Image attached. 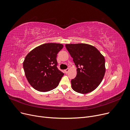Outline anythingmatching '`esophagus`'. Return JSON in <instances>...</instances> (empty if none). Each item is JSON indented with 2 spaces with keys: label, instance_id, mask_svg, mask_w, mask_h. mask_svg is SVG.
Instances as JSON below:
<instances>
[{
  "label": "esophagus",
  "instance_id": "obj_1",
  "mask_svg": "<svg viewBox=\"0 0 130 130\" xmlns=\"http://www.w3.org/2000/svg\"><path fill=\"white\" fill-rule=\"evenodd\" d=\"M69 71V69H67L65 70V72L66 73V74H67V73H68Z\"/></svg>",
  "mask_w": 130,
  "mask_h": 130
}]
</instances>
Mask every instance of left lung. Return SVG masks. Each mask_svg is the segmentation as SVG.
Segmentation results:
<instances>
[{"mask_svg":"<svg viewBox=\"0 0 130 130\" xmlns=\"http://www.w3.org/2000/svg\"><path fill=\"white\" fill-rule=\"evenodd\" d=\"M77 67V75L71 80L74 91L82 94L91 92L102 81L105 73V60L99 50L86 43L66 44Z\"/></svg>","mask_w":130,"mask_h":130,"instance_id":"8db88e82","label":"left lung"}]
</instances>
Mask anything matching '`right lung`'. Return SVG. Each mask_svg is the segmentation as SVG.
I'll return each instance as SVG.
<instances>
[{
	"label": "right lung",
	"mask_w": 130,
	"mask_h": 130,
	"mask_svg": "<svg viewBox=\"0 0 130 130\" xmlns=\"http://www.w3.org/2000/svg\"><path fill=\"white\" fill-rule=\"evenodd\" d=\"M63 48L60 43H44L26 55L23 69L28 82L34 89L47 92L58 86L64 74L57 68L56 57Z\"/></svg>",
	"instance_id": "1"
}]
</instances>
